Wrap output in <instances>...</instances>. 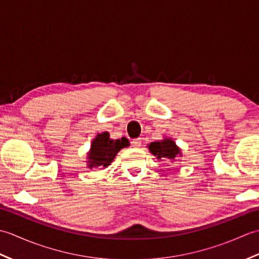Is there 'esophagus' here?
<instances>
[{
    "label": "esophagus",
    "mask_w": 259,
    "mask_h": 259,
    "mask_svg": "<svg viewBox=\"0 0 259 259\" xmlns=\"http://www.w3.org/2000/svg\"><path fill=\"white\" fill-rule=\"evenodd\" d=\"M141 139L138 138V139H134L133 141H131V145H133L134 148H139L141 146Z\"/></svg>",
    "instance_id": "1"
}]
</instances>
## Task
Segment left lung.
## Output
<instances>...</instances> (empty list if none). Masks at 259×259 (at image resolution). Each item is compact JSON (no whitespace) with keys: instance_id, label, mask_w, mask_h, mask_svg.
I'll use <instances>...</instances> for the list:
<instances>
[{"instance_id":"obj_1","label":"left lung","mask_w":259,"mask_h":259,"mask_svg":"<svg viewBox=\"0 0 259 259\" xmlns=\"http://www.w3.org/2000/svg\"><path fill=\"white\" fill-rule=\"evenodd\" d=\"M148 148L152 155L160 160L174 161L176 157L181 155V150L171 138H164L161 141L151 142Z\"/></svg>"}]
</instances>
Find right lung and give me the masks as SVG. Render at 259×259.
Returning <instances> with one entry per match:
<instances>
[{
	"instance_id": "1",
	"label": "right lung",
	"mask_w": 259,
	"mask_h": 259,
	"mask_svg": "<svg viewBox=\"0 0 259 259\" xmlns=\"http://www.w3.org/2000/svg\"><path fill=\"white\" fill-rule=\"evenodd\" d=\"M129 146V141L125 138L118 140L110 139L109 133L99 134L93 139L90 151L88 153V167L90 169L98 167H108L113 161L117 153Z\"/></svg>"
}]
</instances>
